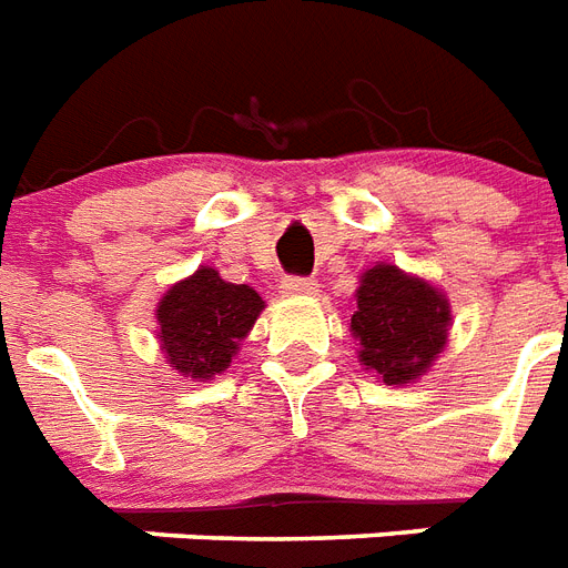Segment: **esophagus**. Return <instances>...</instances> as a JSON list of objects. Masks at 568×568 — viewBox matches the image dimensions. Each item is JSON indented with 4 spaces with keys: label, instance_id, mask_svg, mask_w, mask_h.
<instances>
[{
    "label": "esophagus",
    "instance_id": "34e87169",
    "mask_svg": "<svg viewBox=\"0 0 568 568\" xmlns=\"http://www.w3.org/2000/svg\"><path fill=\"white\" fill-rule=\"evenodd\" d=\"M316 281L305 278V275H287V278L281 281V293H287V296H313L316 293Z\"/></svg>",
    "mask_w": 568,
    "mask_h": 568
}]
</instances>
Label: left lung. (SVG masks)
Instances as JSON below:
<instances>
[{
  "label": "left lung",
  "mask_w": 568,
  "mask_h": 568,
  "mask_svg": "<svg viewBox=\"0 0 568 568\" xmlns=\"http://www.w3.org/2000/svg\"><path fill=\"white\" fill-rule=\"evenodd\" d=\"M355 302L352 331L361 339V361L384 384H410L446 346L448 302L396 266L378 263L363 272Z\"/></svg>",
  "instance_id": "1"
}]
</instances>
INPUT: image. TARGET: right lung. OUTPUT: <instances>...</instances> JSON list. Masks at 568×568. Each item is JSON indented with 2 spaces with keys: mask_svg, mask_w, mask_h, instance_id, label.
<instances>
[{
  "mask_svg": "<svg viewBox=\"0 0 568 568\" xmlns=\"http://www.w3.org/2000/svg\"><path fill=\"white\" fill-rule=\"evenodd\" d=\"M263 311V298L246 284H229L216 270H196L161 298L158 325L170 363L190 378H213L229 369Z\"/></svg>",
  "mask_w": 568,
  "mask_h": 568,
  "instance_id": "obj_1",
  "label": "right lung"
}]
</instances>
